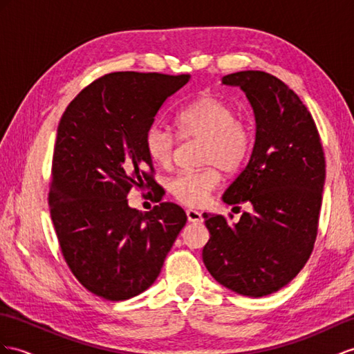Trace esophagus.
<instances>
[{
	"mask_svg": "<svg viewBox=\"0 0 354 354\" xmlns=\"http://www.w3.org/2000/svg\"><path fill=\"white\" fill-rule=\"evenodd\" d=\"M187 218L189 223H202V214L196 209H187Z\"/></svg>",
	"mask_w": 354,
	"mask_h": 354,
	"instance_id": "34e87169",
	"label": "esophagus"
}]
</instances>
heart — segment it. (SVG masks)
Returning <instances> with one entry per match:
<instances>
[{
    "instance_id": "heart-1",
    "label": "heart",
    "mask_w": 354,
    "mask_h": 354,
    "mask_svg": "<svg viewBox=\"0 0 354 354\" xmlns=\"http://www.w3.org/2000/svg\"><path fill=\"white\" fill-rule=\"evenodd\" d=\"M179 139L201 140V170L184 171L169 183V192L188 206H201L220 184V171L234 174L247 161L252 147L250 125L236 118L225 100L215 94H201L175 115ZM178 138L160 125H152L145 134V149L157 166L174 161Z\"/></svg>"
}]
</instances>
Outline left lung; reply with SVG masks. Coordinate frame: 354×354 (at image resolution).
<instances>
[{"label":"left lung","instance_id":"left-lung-1","mask_svg":"<svg viewBox=\"0 0 354 354\" xmlns=\"http://www.w3.org/2000/svg\"><path fill=\"white\" fill-rule=\"evenodd\" d=\"M239 86L256 118L248 165L223 194L227 205L250 203L230 224L203 214L211 238L203 248L206 269L232 292L261 297L287 286L310 259L317 236L326 178L315 122L283 80L247 70L223 77Z\"/></svg>","mask_w":354,"mask_h":354}]
</instances>
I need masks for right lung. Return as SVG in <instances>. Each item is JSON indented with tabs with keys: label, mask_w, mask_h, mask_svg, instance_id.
<instances>
[{
	"label": "right lung",
	"mask_w": 354,
	"mask_h": 354,
	"mask_svg": "<svg viewBox=\"0 0 354 354\" xmlns=\"http://www.w3.org/2000/svg\"><path fill=\"white\" fill-rule=\"evenodd\" d=\"M189 75L116 71L94 80L58 125L49 207L61 252L91 293L125 301L149 288L187 223L180 206H129L133 187H152L145 134Z\"/></svg>",
	"instance_id": "1"
}]
</instances>
